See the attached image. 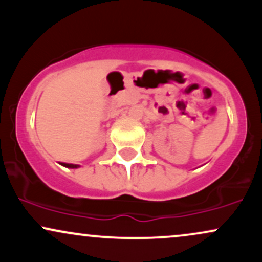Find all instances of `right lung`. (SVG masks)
Listing matches in <instances>:
<instances>
[{"label":"right lung","instance_id":"1","mask_svg":"<svg viewBox=\"0 0 262 262\" xmlns=\"http://www.w3.org/2000/svg\"><path fill=\"white\" fill-rule=\"evenodd\" d=\"M62 166H66V167H71V169H76V167H79V165H74V164H64L62 162Z\"/></svg>","mask_w":262,"mask_h":262}]
</instances>
